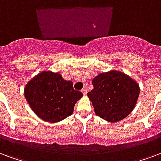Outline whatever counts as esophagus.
Returning <instances> with one entry per match:
<instances>
[{"mask_svg": "<svg viewBox=\"0 0 161 161\" xmlns=\"http://www.w3.org/2000/svg\"><path fill=\"white\" fill-rule=\"evenodd\" d=\"M87 92H88V90H87V89H82V93L83 94V95H86V94H87Z\"/></svg>", "mask_w": 161, "mask_h": 161, "instance_id": "esophagus-1", "label": "esophagus"}]
</instances>
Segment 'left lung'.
<instances>
[{
    "label": "left lung",
    "mask_w": 161,
    "mask_h": 161,
    "mask_svg": "<svg viewBox=\"0 0 161 161\" xmlns=\"http://www.w3.org/2000/svg\"><path fill=\"white\" fill-rule=\"evenodd\" d=\"M88 93L94 112L100 118L116 122L128 116L136 105L139 86L129 76L117 71L102 72L92 81Z\"/></svg>",
    "instance_id": "1"
}]
</instances>
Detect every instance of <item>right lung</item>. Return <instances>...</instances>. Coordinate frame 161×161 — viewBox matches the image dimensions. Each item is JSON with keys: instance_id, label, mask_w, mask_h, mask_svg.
Here are the masks:
<instances>
[{"instance_id": "add662e5", "label": "right lung", "mask_w": 161, "mask_h": 161, "mask_svg": "<svg viewBox=\"0 0 161 161\" xmlns=\"http://www.w3.org/2000/svg\"><path fill=\"white\" fill-rule=\"evenodd\" d=\"M24 95L40 118L57 122L72 115L83 93L73 89L72 82L63 79L61 74L42 72L27 83Z\"/></svg>"}]
</instances>
